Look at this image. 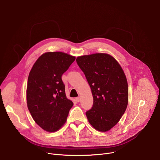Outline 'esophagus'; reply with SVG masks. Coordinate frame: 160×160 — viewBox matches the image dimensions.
<instances>
[{
	"instance_id": "1",
	"label": "esophagus",
	"mask_w": 160,
	"mask_h": 160,
	"mask_svg": "<svg viewBox=\"0 0 160 160\" xmlns=\"http://www.w3.org/2000/svg\"><path fill=\"white\" fill-rule=\"evenodd\" d=\"M75 100H76L77 102H79L80 101V97H77V98H75Z\"/></svg>"
}]
</instances>
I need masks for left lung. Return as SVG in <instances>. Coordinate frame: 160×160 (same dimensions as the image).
<instances>
[{
	"mask_svg": "<svg viewBox=\"0 0 160 160\" xmlns=\"http://www.w3.org/2000/svg\"><path fill=\"white\" fill-rule=\"evenodd\" d=\"M76 60L93 97L92 108L86 112L88 122L96 130L107 132L120 121L128 104V83L124 71L108 53L80 56Z\"/></svg>",
	"mask_w": 160,
	"mask_h": 160,
	"instance_id": "8db88e82",
	"label": "left lung"
}]
</instances>
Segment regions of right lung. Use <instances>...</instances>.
I'll use <instances>...</instances> for the list:
<instances>
[{"label": "right lung", "mask_w": 160, "mask_h": 160, "mask_svg": "<svg viewBox=\"0 0 160 160\" xmlns=\"http://www.w3.org/2000/svg\"><path fill=\"white\" fill-rule=\"evenodd\" d=\"M75 60L63 52H46L32 67L28 79V108L36 123L42 129L53 132L67 120L73 105L66 95L62 75Z\"/></svg>", "instance_id": "add662e5"}]
</instances>
